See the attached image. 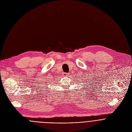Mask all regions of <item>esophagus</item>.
<instances>
[{"mask_svg":"<svg viewBox=\"0 0 132 132\" xmlns=\"http://www.w3.org/2000/svg\"><path fill=\"white\" fill-rule=\"evenodd\" d=\"M63 75L64 76H67V75H68V73H63Z\"/></svg>","mask_w":132,"mask_h":132,"instance_id":"obj_1","label":"esophagus"}]
</instances>
